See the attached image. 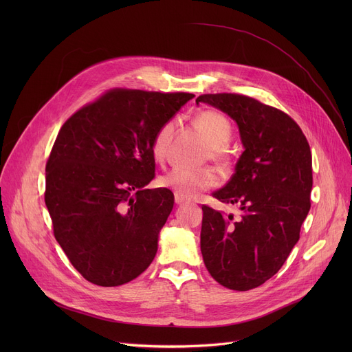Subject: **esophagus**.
Returning <instances> with one entry per match:
<instances>
[{
    "instance_id": "1",
    "label": "esophagus",
    "mask_w": 352,
    "mask_h": 352,
    "mask_svg": "<svg viewBox=\"0 0 352 352\" xmlns=\"http://www.w3.org/2000/svg\"><path fill=\"white\" fill-rule=\"evenodd\" d=\"M174 200H175V204H177V205H182V204H185V202H186V199H185L184 196L178 195V193H175V195H174Z\"/></svg>"
}]
</instances>
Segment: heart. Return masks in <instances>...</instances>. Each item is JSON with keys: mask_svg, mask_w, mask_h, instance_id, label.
Listing matches in <instances>:
<instances>
[{"mask_svg": "<svg viewBox=\"0 0 352 352\" xmlns=\"http://www.w3.org/2000/svg\"><path fill=\"white\" fill-rule=\"evenodd\" d=\"M193 122L196 128L204 133L210 144V156L220 164L230 162L227 144L231 139V124L216 110H204L195 116ZM174 122L163 124L155 133L150 152L156 162L162 163L167 157ZM162 186L171 188L175 193L184 197H195L200 192L208 190L217 184V175L210 168H182L175 167L160 178Z\"/></svg>", "mask_w": 352, "mask_h": 352, "instance_id": "obj_1", "label": "heart"}]
</instances>
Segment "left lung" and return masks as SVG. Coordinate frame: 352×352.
<instances>
[{
  "mask_svg": "<svg viewBox=\"0 0 352 352\" xmlns=\"http://www.w3.org/2000/svg\"><path fill=\"white\" fill-rule=\"evenodd\" d=\"M200 102L238 124L245 147L228 184L213 192L238 206L241 217L204 205L200 250L219 284L248 291L272 278L299 239L311 209V147L288 114L254 97L216 93L199 96Z\"/></svg>",
  "mask_w": 352,
  "mask_h": 352,
  "instance_id": "obj_1",
  "label": "left lung"
}]
</instances>
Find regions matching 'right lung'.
I'll return each mask as SVG.
<instances>
[{"label":"right lung","instance_id":"add662e5","mask_svg":"<svg viewBox=\"0 0 352 352\" xmlns=\"http://www.w3.org/2000/svg\"><path fill=\"white\" fill-rule=\"evenodd\" d=\"M193 97L111 89L61 126L45 164L44 200L57 242L87 281L116 287L153 262L174 206L155 178L150 143Z\"/></svg>","mask_w":352,"mask_h":352}]
</instances>
